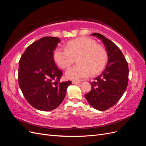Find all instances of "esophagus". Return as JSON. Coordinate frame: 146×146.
Instances as JSON below:
<instances>
[{"label":"esophagus","instance_id":"1","mask_svg":"<svg viewBox=\"0 0 146 146\" xmlns=\"http://www.w3.org/2000/svg\"><path fill=\"white\" fill-rule=\"evenodd\" d=\"M72 83L73 84H78V83H80V81H75V80H73V81L72 82Z\"/></svg>","mask_w":146,"mask_h":146}]
</instances>
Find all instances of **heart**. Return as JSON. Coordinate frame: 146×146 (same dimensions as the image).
<instances>
[{
  "label": "heart",
  "instance_id": "heart-1",
  "mask_svg": "<svg viewBox=\"0 0 146 146\" xmlns=\"http://www.w3.org/2000/svg\"><path fill=\"white\" fill-rule=\"evenodd\" d=\"M54 58L62 69L68 68L77 58L78 64L66 72V77L76 81L88 77L91 72L93 75L100 73L107 63V53L94 39L82 37L68 42L66 48H56Z\"/></svg>",
  "mask_w": 146,
  "mask_h": 146
}]
</instances>
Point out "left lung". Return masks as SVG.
Returning a JSON list of instances; mask_svg holds the SVG:
<instances>
[{"mask_svg": "<svg viewBox=\"0 0 146 146\" xmlns=\"http://www.w3.org/2000/svg\"><path fill=\"white\" fill-rule=\"evenodd\" d=\"M91 35L102 41L108 61L104 71L95 78L96 81L91 83V90L85 97L91 107L105 111L115 105L125 91L129 82V66L115 44L100 33Z\"/></svg>", "mask_w": 146, "mask_h": 146, "instance_id": "1", "label": "left lung"}]
</instances>
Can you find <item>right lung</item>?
Returning a JSON list of instances; mask_svg holds the SVG:
<instances>
[{"mask_svg": "<svg viewBox=\"0 0 146 146\" xmlns=\"http://www.w3.org/2000/svg\"><path fill=\"white\" fill-rule=\"evenodd\" d=\"M58 38L46 36L26 48L19 62L18 82L28 102L41 111H51L63 101L71 82H60L63 72L54 60Z\"/></svg>", "mask_w": 146, "mask_h": 146, "instance_id": "add662e5", "label": "right lung"}]
</instances>
